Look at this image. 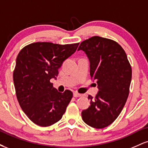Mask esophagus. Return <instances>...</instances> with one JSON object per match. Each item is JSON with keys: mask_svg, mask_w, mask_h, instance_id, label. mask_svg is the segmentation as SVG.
I'll list each match as a JSON object with an SVG mask.
<instances>
[{"mask_svg": "<svg viewBox=\"0 0 148 148\" xmlns=\"http://www.w3.org/2000/svg\"><path fill=\"white\" fill-rule=\"evenodd\" d=\"M82 96V95L79 94L78 92H74V97H80Z\"/></svg>", "mask_w": 148, "mask_h": 148, "instance_id": "1", "label": "esophagus"}]
</instances>
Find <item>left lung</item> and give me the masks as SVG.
<instances>
[{
    "label": "left lung",
    "mask_w": 148,
    "mask_h": 148,
    "mask_svg": "<svg viewBox=\"0 0 148 148\" xmlns=\"http://www.w3.org/2000/svg\"><path fill=\"white\" fill-rule=\"evenodd\" d=\"M90 60V73L99 92L88 95L90 106L81 113L83 120L96 129L108 127L121 113L130 93L132 67L127 54L118 42L99 36L81 43Z\"/></svg>",
    "instance_id": "8db88e82"
}]
</instances>
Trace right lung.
Here are the masks:
<instances>
[{
	"mask_svg": "<svg viewBox=\"0 0 148 148\" xmlns=\"http://www.w3.org/2000/svg\"><path fill=\"white\" fill-rule=\"evenodd\" d=\"M79 44L35 42L18 53L13 72L16 98L25 115L39 126L58 122L72 99V91L60 92L50 80L56 79L58 69L76 51Z\"/></svg>",
	"mask_w": 148,
	"mask_h": 148,
	"instance_id": "add662e5",
	"label": "right lung"
}]
</instances>
